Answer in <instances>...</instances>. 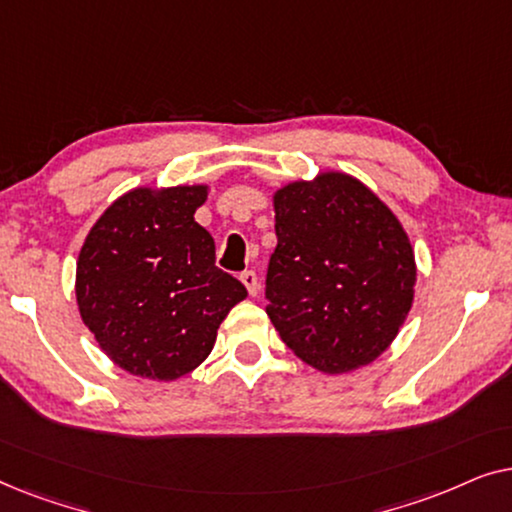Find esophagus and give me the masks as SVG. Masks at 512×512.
<instances>
[{"label": "esophagus", "instance_id": "esophagus-1", "mask_svg": "<svg viewBox=\"0 0 512 512\" xmlns=\"http://www.w3.org/2000/svg\"><path fill=\"white\" fill-rule=\"evenodd\" d=\"M240 282L247 286L249 296H256V293H258V275L254 270H244L240 275Z\"/></svg>", "mask_w": 512, "mask_h": 512}]
</instances>
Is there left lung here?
Returning <instances> with one entry per match:
<instances>
[{
  "instance_id": "8db88e82",
  "label": "left lung",
  "mask_w": 512,
  "mask_h": 512,
  "mask_svg": "<svg viewBox=\"0 0 512 512\" xmlns=\"http://www.w3.org/2000/svg\"><path fill=\"white\" fill-rule=\"evenodd\" d=\"M268 317L286 347L324 373L375 361L415 296V254L389 207L347 174L275 193Z\"/></svg>"
}]
</instances>
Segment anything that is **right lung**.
<instances>
[{"instance_id":"1","label":"right lung","mask_w":512,"mask_h":512,"mask_svg":"<svg viewBox=\"0 0 512 512\" xmlns=\"http://www.w3.org/2000/svg\"><path fill=\"white\" fill-rule=\"evenodd\" d=\"M205 186L135 188L100 216L76 263L83 324L116 366L177 380L212 352L216 328L247 298L216 268L214 240L195 209Z\"/></svg>"}]
</instances>
